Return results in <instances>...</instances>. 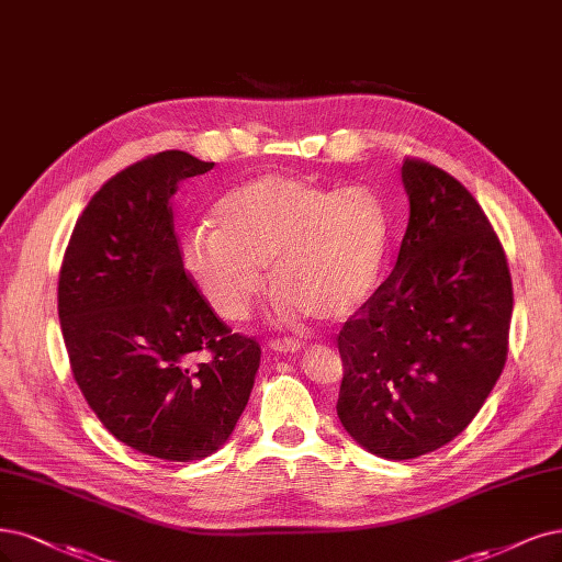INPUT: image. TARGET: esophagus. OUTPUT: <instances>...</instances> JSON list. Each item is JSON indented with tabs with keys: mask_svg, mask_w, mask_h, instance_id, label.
<instances>
[{
	"mask_svg": "<svg viewBox=\"0 0 562 562\" xmlns=\"http://www.w3.org/2000/svg\"><path fill=\"white\" fill-rule=\"evenodd\" d=\"M269 346H272L274 351H279V353H295V351H302L304 341H300V339H272V341H269Z\"/></svg>",
	"mask_w": 562,
	"mask_h": 562,
	"instance_id": "esophagus-1",
	"label": "esophagus"
}]
</instances>
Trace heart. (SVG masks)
Here are the masks:
<instances>
[{
	"instance_id": "heart-1",
	"label": "heart",
	"mask_w": 562,
	"mask_h": 562,
	"mask_svg": "<svg viewBox=\"0 0 562 562\" xmlns=\"http://www.w3.org/2000/svg\"><path fill=\"white\" fill-rule=\"evenodd\" d=\"M389 241V214L370 186L333 190L269 171L225 192L214 227L186 237L183 265L225 321L248 316L265 285L262 267H269L285 318L302 312L335 323L372 297Z\"/></svg>"
}]
</instances>
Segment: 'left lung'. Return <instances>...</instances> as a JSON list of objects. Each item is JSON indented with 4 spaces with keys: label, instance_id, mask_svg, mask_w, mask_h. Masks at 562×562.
I'll list each match as a JSON object with an SVG mask.
<instances>
[{
    "label": "left lung",
    "instance_id": "1",
    "mask_svg": "<svg viewBox=\"0 0 562 562\" xmlns=\"http://www.w3.org/2000/svg\"><path fill=\"white\" fill-rule=\"evenodd\" d=\"M409 223L391 277L337 335V414L367 451L409 460L441 449L479 414L509 353L507 254L472 192L404 158Z\"/></svg>",
    "mask_w": 562,
    "mask_h": 562
}]
</instances>
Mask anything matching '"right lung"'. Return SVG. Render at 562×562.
<instances>
[{
	"mask_svg": "<svg viewBox=\"0 0 562 562\" xmlns=\"http://www.w3.org/2000/svg\"><path fill=\"white\" fill-rule=\"evenodd\" d=\"M214 162L162 150L90 198L69 237L57 314L71 374L125 447L162 460L218 451L248 402L260 344L232 333L183 267L169 200Z\"/></svg>",
	"mask_w": 562,
	"mask_h": 562,
	"instance_id": "right-lung-1",
	"label": "right lung"
}]
</instances>
